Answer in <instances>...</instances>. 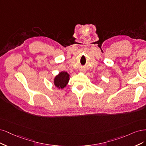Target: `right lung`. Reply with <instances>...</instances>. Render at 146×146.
<instances>
[{
  "label": "right lung",
  "mask_w": 146,
  "mask_h": 146,
  "mask_svg": "<svg viewBox=\"0 0 146 146\" xmlns=\"http://www.w3.org/2000/svg\"><path fill=\"white\" fill-rule=\"evenodd\" d=\"M70 75L65 72H60L54 79V86L59 89H62L66 87L70 79Z\"/></svg>",
  "instance_id": "obj_1"
}]
</instances>
